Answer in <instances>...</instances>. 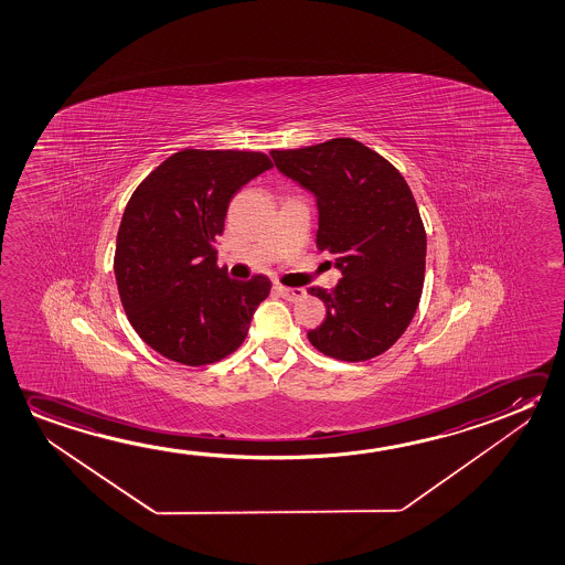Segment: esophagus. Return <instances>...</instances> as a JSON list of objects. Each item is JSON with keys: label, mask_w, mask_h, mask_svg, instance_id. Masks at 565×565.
Returning a JSON list of instances; mask_svg holds the SVG:
<instances>
[{"label": "esophagus", "mask_w": 565, "mask_h": 565, "mask_svg": "<svg viewBox=\"0 0 565 565\" xmlns=\"http://www.w3.org/2000/svg\"><path fill=\"white\" fill-rule=\"evenodd\" d=\"M275 290H277L278 295L282 296V298L290 300V302H296V300L305 298L306 295L305 288H288L282 287V285H275Z\"/></svg>", "instance_id": "esophagus-1"}]
</instances>
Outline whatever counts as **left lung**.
Listing matches in <instances>:
<instances>
[{"label": "left lung", "instance_id": "8db88e82", "mask_svg": "<svg viewBox=\"0 0 565 565\" xmlns=\"http://www.w3.org/2000/svg\"><path fill=\"white\" fill-rule=\"evenodd\" d=\"M270 157L316 196V245L332 253L343 275L332 290L308 288L326 305V320L308 340L340 361L385 353L413 322L426 269V232L406 180L350 137L273 149Z\"/></svg>", "mask_w": 565, "mask_h": 565}]
</instances>
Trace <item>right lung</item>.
<instances>
[{"label": "right lung", "mask_w": 565, "mask_h": 565, "mask_svg": "<svg viewBox=\"0 0 565 565\" xmlns=\"http://www.w3.org/2000/svg\"><path fill=\"white\" fill-rule=\"evenodd\" d=\"M270 167L265 152L184 149L129 198L117 232V290L135 332L162 358L210 365L247 338L270 280L227 277L214 243L233 194Z\"/></svg>", "instance_id": "right-lung-1"}]
</instances>
